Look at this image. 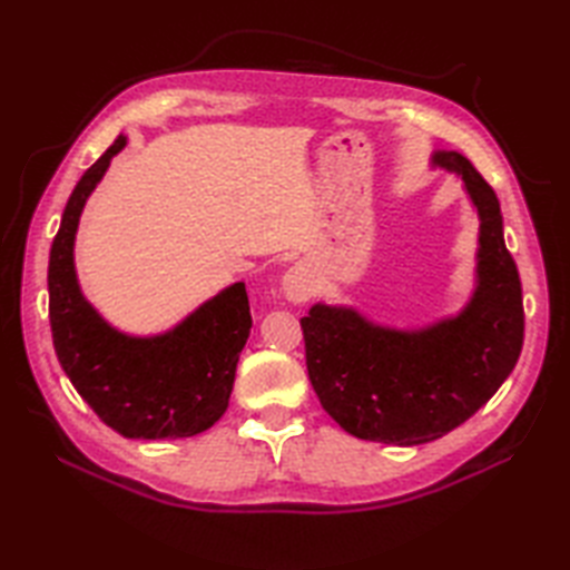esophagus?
<instances>
[{
	"instance_id": "obj_1",
	"label": "esophagus",
	"mask_w": 570,
	"mask_h": 570,
	"mask_svg": "<svg viewBox=\"0 0 570 570\" xmlns=\"http://www.w3.org/2000/svg\"><path fill=\"white\" fill-rule=\"evenodd\" d=\"M282 292L292 304H306L316 292V278L306 264H294L282 278Z\"/></svg>"
}]
</instances>
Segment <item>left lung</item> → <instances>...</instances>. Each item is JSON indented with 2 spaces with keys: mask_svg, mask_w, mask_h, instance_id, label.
Here are the masks:
<instances>
[{
  "mask_svg": "<svg viewBox=\"0 0 570 570\" xmlns=\"http://www.w3.org/2000/svg\"><path fill=\"white\" fill-rule=\"evenodd\" d=\"M431 164L463 180L480 223L465 306L406 328L325 301L301 318L313 392L341 429L362 441L441 439L488 404L522 353V284L504 245L500 200L463 154L435 149Z\"/></svg>",
  "mask_w": 570,
  "mask_h": 570,
  "instance_id": "8db88e82",
  "label": "left lung"
}]
</instances>
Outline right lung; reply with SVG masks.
<instances>
[{"instance_id": "obj_1", "label": "right lung", "mask_w": 570, "mask_h": 570, "mask_svg": "<svg viewBox=\"0 0 570 570\" xmlns=\"http://www.w3.org/2000/svg\"><path fill=\"white\" fill-rule=\"evenodd\" d=\"M119 135L72 188L48 259V316L60 367L107 426L125 439H188L225 414L252 316L245 282L225 286L168 331L131 335L85 298L76 235L85 203L115 156Z\"/></svg>"}]
</instances>
